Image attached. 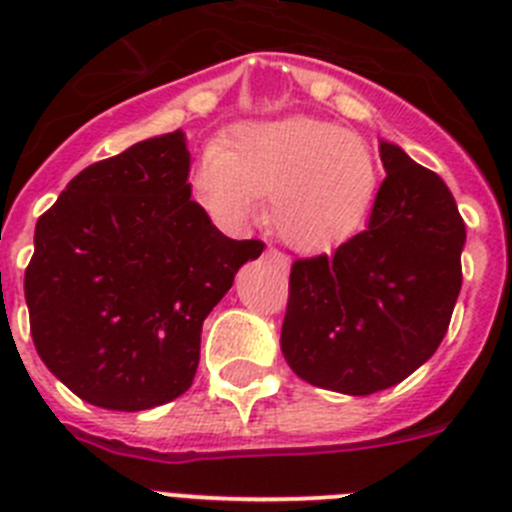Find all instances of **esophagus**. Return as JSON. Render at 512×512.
Masks as SVG:
<instances>
[{"label":"esophagus","mask_w":512,"mask_h":512,"mask_svg":"<svg viewBox=\"0 0 512 512\" xmlns=\"http://www.w3.org/2000/svg\"><path fill=\"white\" fill-rule=\"evenodd\" d=\"M266 259L274 261V264H277L279 269H284V271L289 269V256H287V253L277 251V248H269V251H266Z\"/></svg>","instance_id":"esophagus-1"}]
</instances>
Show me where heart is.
Here are the masks:
<instances>
[{"label":"heart","instance_id":"1","mask_svg":"<svg viewBox=\"0 0 512 512\" xmlns=\"http://www.w3.org/2000/svg\"><path fill=\"white\" fill-rule=\"evenodd\" d=\"M382 166L361 135L289 117L230 130L194 174L202 205L225 225H246L269 200L287 246L320 253L348 241L372 212Z\"/></svg>","mask_w":512,"mask_h":512}]
</instances>
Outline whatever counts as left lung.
I'll return each instance as SVG.
<instances>
[{
    "mask_svg": "<svg viewBox=\"0 0 512 512\" xmlns=\"http://www.w3.org/2000/svg\"><path fill=\"white\" fill-rule=\"evenodd\" d=\"M366 230L289 274L282 354L343 395L395 387L436 354L461 289L467 228L449 187L392 143Z\"/></svg>",
    "mask_w": 512,
    "mask_h": 512,
    "instance_id": "left-lung-1",
    "label": "left lung"
}]
</instances>
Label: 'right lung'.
Returning <instances> with one entry per match:
<instances>
[{
	"label": "right lung",
	"mask_w": 512,
	"mask_h": 512,
	"mask_svg": "<svg viewBox=\"0 0 512 512\" xmlns=\"http://www.w3.org/2000/svg\"><path fill=\"white\" fill-rule=\"evenodd\" d=\"M184 133L140 140L76 174L35 225L25 269L43 364L97 408H156L192 387L202 323L259 259L192 200Z\"/></svg>",
	"instance_id": "add662e5"
}]
</instances>
